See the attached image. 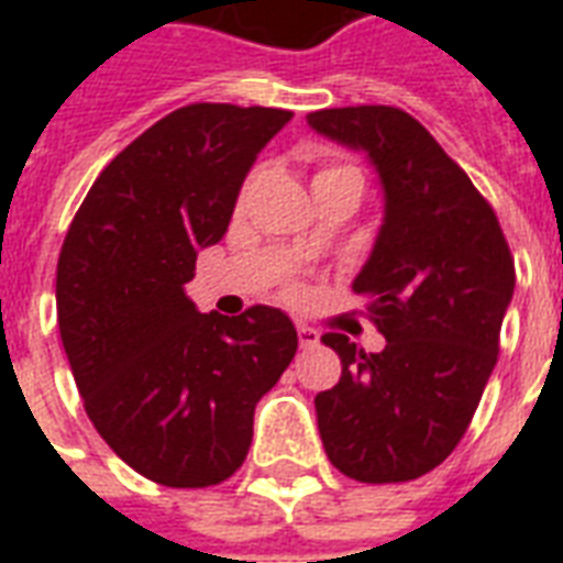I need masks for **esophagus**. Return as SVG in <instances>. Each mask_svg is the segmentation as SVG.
I'll use <instances>...</instances> for the list:
<instances>
[{
    "mask_svg": "<svg viewBox=\"0 0 563 563\" xmlns=\"http://www.w3.org/2000/svg\"><path fill=\"white\" fill-rule=\"evenodd\" d=\"M298 339L300 347H307V351H312V347L321 344V335H318V330H312V327H298Z\"/></svg>",
    "mask_w": 563,
    "mask_h": 563,
    "instance_id": "34e87169",
    "label": "esophagus"
}]
</instances>
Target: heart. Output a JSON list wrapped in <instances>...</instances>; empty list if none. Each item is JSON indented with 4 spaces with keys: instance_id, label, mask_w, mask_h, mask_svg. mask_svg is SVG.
<instances>
[{
    "instance_id": "heart-1",
    "label": "heart",
    "mask_w": 563,
    "mask_h": 563,
    "mask_svg": "<svg viewBox=\"0 0 563 563\" xmlns=\"http://www.w3.org/2000/svg\"><path fill=\"white\" fill-rule=\"evenodd\" d=\"M333 184H360L362 187V172L353 166V163L344 161H324L318 163L316 175H312V189L333 187ZM312 251V239L300 242L298 254H309Z\"/></svg>"
}]
</instances>
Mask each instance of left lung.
<instances>
[{
	"label": "left lung",
	"mask_w": 563,
	"mask_h": 563,
	"mask_svg": "<svg viewBox=\"0 0 563 563\" xmlns=\"http://www.w3.org/2000/svg\"><path fill=\"white\" fill-rule=\"evenodd\" d=\"M307 122L368 152L385 189L374 254L353 283L385 347L365 353L344 333L321 335L342 376L316 397L318 432L351 479H418L471 427L497 365L515 256L488 198L406 110L360 104Z\"/></svg>",
	"instance_id": "left-lung-1"
}]
</instances>
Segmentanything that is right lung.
Returning a JSON list of instances; mask_svg holds the SVG:
<instances>
[{
    "instance_id": "add662e5",
    "label": "right lung",
    "mask_w": 563,
    "mask_h": 563,
    "mask_svg": "<svg viewBox=\"0 0 563 563\" xmlns=\"http://www.w3.org/2000/svg\"><path fill=\"white\" fill-rule=\"evenodd\" d=\"M289 110L198 101L104 166L57 256V327L92 427L166 488H210L242 467L254 409L298 351L289 316H203L184 295L256 154Z\"/></svg>"
}]
</instances>
